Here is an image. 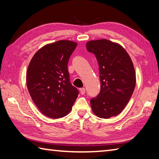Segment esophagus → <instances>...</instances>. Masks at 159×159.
<instances>
[{"instance_id":"1","label":"esophagus","mask_w":159,"mask_h":159,"mask_svg":"<svg viewBox=\"0 0 159 159\" xmlns=\"http://www.w3.org/2000/svg\"><path fill=\"white\" fill-rule=\"evenodd\" d=\"M80 92L81 94H84L85 93V88H80Z\"/></svg>"}]
</instances>
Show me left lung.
Listing matches in <instances>:
<instances>
[{"instance_id": "1", "label": "left lung", "mask_w": 159, "mask_h": 159, "mask_svg": "<svg viewBox=\"0 0 159 159\" xmlns=\"http://www.w3.org/2000/svg\"><path fill=\"white\" fill-rule=\"evenodd\" d=\"M99 64L101 91L90 100L92 111L97 117L108 119L123 111L135 86L134 64L120 44L108 39L91 40L86 44Z\"/></svg>"}]
</instances>
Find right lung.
Segmentation results:
<instances>
[{"instance_id": "right-lung-1", "label": "right lung", "mask_w": 159, "mask_h": 159, "mask_svg": "<svg viewBox=\"0 0 159 159\" xmlns=\"http://www.w3.org/2000/svg\"><path fill=\"white\" fill-rule=\"evenodd\" d=\"M77 43L59 40L36 52L28 65L27 88L32 99L42 114L53 119L71 111L79 90L71 84L69 59Z\"/></svg>"}]
</instances>
